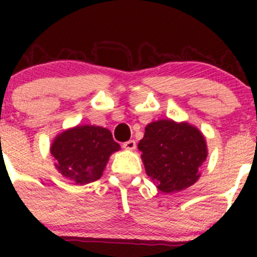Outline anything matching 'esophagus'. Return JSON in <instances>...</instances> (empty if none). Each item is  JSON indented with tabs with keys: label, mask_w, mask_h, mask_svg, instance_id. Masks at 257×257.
I'll list each match as a JSON object with an SVG mask.
<instances>
[{
	"label": "esophagus",
	"mask_w": 257,
	"mask_h": 257,
	"mask_svg": "<svg viewBox=\"0 0 257 257\" xmlns=\"http://www.w3.org/2000/svg\"><path fill=\"white\" fill-rule=\"evenodd\" d=\"M137 144H136V141H128L125 142V143H123V148L126 150H134L136 149Z\"/></svg>",
	"instance_id": "obj_1"
}]
</instances>
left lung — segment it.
<instances>
[{"mask_svg": "<svg viewBox=\"0 0 257 257\" xmlns=\"http://www.w3.org/2000/svg\"><path fill=\"white\" fill-rule=\"evenodd\" d=\"M138 148L147 175L168 194L193 185L208 157L205 139L195 126L169 119L148 124Z\"/></svg>", "mask_w": 257, "mask_h": 257, "instance_id": "obj_1", "label": "left lung"}]
</instances>
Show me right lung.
<instances>
[{
	"label": "right lung",
	"instance_id": "right-lung-1",
	"mask_svg": "<svg viewBox=\"0 0 257 257\" xmlns=\"http://www.w3.org/2000/svg\"><path fill=\"white\" fill-rule=\"evenodd\" d=\"M119 149L108 129L80 125L59 134L51 153L62 175L76 184H88L102 177L109 155Z\"/></svg>",
	"mask_w": 257,
	"mask_h": 257
}]
</instances>
